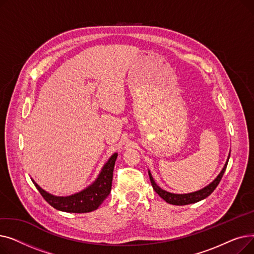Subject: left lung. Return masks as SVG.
<instances>
[{
	"label": "left lung",
	"mask_w": 254,
	"mask_h": 254,
	"mask_svg": "<svg viewBox=\"0 0 254 254\" xmlns=\"http://www.w3.org/2000/svg\"><path fill=\"white\" fill-rule=\"evenodd\" d=\"M230 155H231V151L229 153L228 159H226V162L222 168V170L220 171L219 174L217 175V177L213 180L211 183H209L205 188H203L202 190H198L196 191L193 192H189V193H173V192H169L163 189L159 188V186L155 183L150 171H148V174H149V178L151 181V185L153 190H155V192L161 196L163 199L169 204L172 205H177V206H183V205H189V204H193L196 202L202 201V199L206 198L207 196H209L214 190L217 188V185L219 184L223 174H224V171L226 169V166H228L229 163V159H230Z\"/></svg>",
	"instance_id": "8db88e82"
}]
</instances>
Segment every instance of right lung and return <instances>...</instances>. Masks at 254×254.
I'll use <instances>...</instances> for the list:
<instances>
[{
    "instance_id": "add662e5",
    "label": "right lung",
    "mask_w": 254,
    "mask_h": 254,
    "mask_svg": "<svg viewBox=\"0 0 254 254\" xmlns=\"http://www.w3.org/2000/svg\"><path fill=\"white\" fill-rule=\"evenodd\" d=\"M117 153H113L107 163L103 166L97 179L86 189L71 195L60 196L47 192L32 179L36 189L42 194L45 201L53 208L63 212L69 213H87L97 210L104 199L109 195L112 186L113 169Z\"/></svg>"
}]
</instances>
